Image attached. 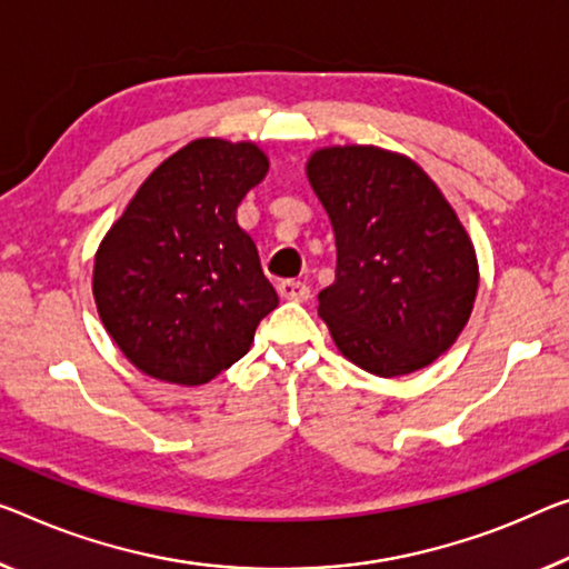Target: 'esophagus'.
<instances>
[{"label": "esophagus", "mask_w": 569, "mask_h": 569, "mask_svg": "<svg viewBox=\"0 0 569 569\" xmlns=\"http://www.w3.org/2000/svg\"><path fill=\"white\" fill-rule=\"evenodd\" d=\"M277 290L284 297V300H295V302L310 300V287L300 282V279H282Z\"/></svg>", "instance_id": "34e87169"}]
</instances>
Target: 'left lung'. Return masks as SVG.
Segmentation results:
<instances>
[{
	"instance_id": "1",
	"label": "left lung",
	"mask_w": 569,
	"mask_h": 569,
	"mask_svg": "<svg viewBox=\"0 0 569 569\" xmlns=\"http://www.w3.org/2000/svg\"><path fill=\"white\" fill-rule=\"evenodd\" d=\"M308 180L336 233V282L318 295L338 351L405 376L456 343L478 292L466 229L417 162L379 147H326Z\"/></svg>"
}]
</instances>
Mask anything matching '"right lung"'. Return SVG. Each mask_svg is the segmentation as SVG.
Instances as JSON below:
<instances>
[{"label": "right lung", "mask_w": 569, "mask_h": 569, "mask_svg": "<svg viewBox=\"0 0 569 569\" xmlns=\"http://www.w3.org/2000/svg\"><path fill=\"white\" fill-rule=\"evenodd\" d=\"M267 170L254 142L196 139L139 186L103 236L96 308L139 371L198 387L247 356L279 297L236 208Z\"/></svg>", "instance_id": "1"}]
</instances>
